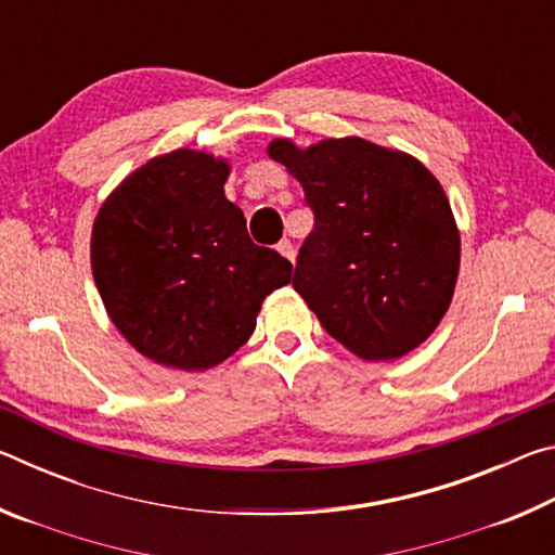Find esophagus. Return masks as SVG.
Here are the masks:
<instances>
[{"mask_svg":"<svg viewBox=\"0 0 555 555\" xmlns=\"http://www.w3.org/2000/svg\"><path fill=\"white\" fill-rule=\"evenodd\" d=\"M276 251L281 257H286L291 264H294V259H296V249H294V244H291L288 240H281L279 244H276Z\"/></svg>","mask_w":555,"mask_h":555,"instance_id":"esophagus-1","label":"esophagus"}]
</instances>
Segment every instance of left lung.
I'll return each instance as SVG.
<instances>
[{"mask_svg": "<svg viewBox=\"0 0 555 555\" xmlns=\"http://www.w3.org/2000/svg\"><path fill=\"white\" fill-rule=\"evenodd\" d=\"M304 185L313 230L294 288L337 343L362 360H397L436 331L453 298L460 234L436 176L416 158L364 142L269 144Z\"/></svg>", "mask_w": 555, "mask_h": 555, "instance_id": "obj_1", "label": "left lung"}]
</instances>
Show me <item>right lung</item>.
Returning <instances> with one entry per match:
<instances>
[{"instance_id": "1", "label": "right lung", "mask_w": 555, "mask_h": 555, "mask_svg": "<svg viewBox=\"0 0 555 555\" xmlns=\"http://www.w3.org/2000/svg\"><path fill=\"white\" fill-rule=\"evenodd\" d=\"M230 166L178 149L127 176L92 224V276L112 323L164 367L210 370L249 340L291 261L249 240L224 198Z\"/></svg>"}]
</instances>
